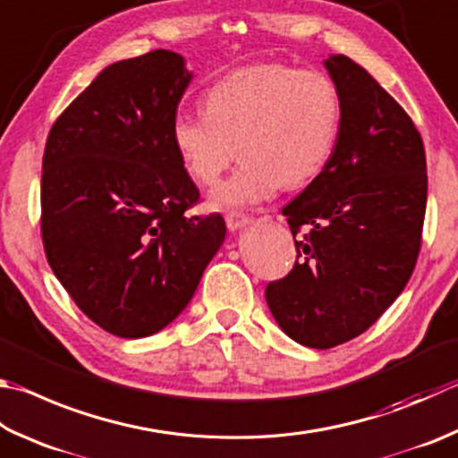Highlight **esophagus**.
<instances>
[{
  "label": "esophagus",
  "mask_w": 458,
  "mask_h": 458,
  "mask_svg": "<svg viewBox=\"0 0 458 458\" xmlns=\"http://www.w3.org/2000/svg\"><path fill=\"white\" fill-rule=\"evenodd\" d=\"M248 222H250V218H248L246 214H240V212H230V214H226V226H228L232 232L248 226Z\"/></svg>",
  "instance_id": "obj_1"
}]
</instances>
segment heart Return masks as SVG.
Instances as JSON below:
<instances>
[{
  "label": "heart",
  "instance_id": "obj_1",
  "mask_svg": "<svg viewBox=\"0 0 458 458\" xmlns=\"http://www.w3.org/2000/svg\"><path fill=\"white\" fill-rule=\"evenodd\" d=\"M343 106L335 81L318 70L256 64L230 72L204 94V114L178 112L172 144L190 178L218 182L234 160L242 165L210 194L214 210L262 204L282 184L298 188L332 160Z\"/></svg>",
  "mask_w": 458,
  "mask_h": 458
}]
</instances>
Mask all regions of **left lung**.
<instances>
[{
  "mask_svg": "<svg viewBox=\"0 0 458 458\" xmlns=\"http://www.w3.org/2000/svg\"><path fill=\"white\" fill-rule=\"evenodd\" d=\"M343 118L332 160L282 208L296 262L266 286L278 327L304 346L362 335L396 301L417 264L427 210V157L396 99L346 55L324 60Z\"/></svg>",
  "mask_w": 458,
  "mask_h": 458,
  "instance_id": "left-lung-1",
  "label": "left lung"
}]
</instances>
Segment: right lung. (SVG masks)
<instances>
[{
	"label": "right lung",
	"instance_id": "1",
	"mask_svg": "<svg viewBox=\"0 0 458 458\" xmlns=\"http://www.w3.org/2000/svg\"><path fill=\"white\" fill-rule=\"evenodd\" d=\"M190 81L184 57L168 49L115 62L46 142V258L78 309L120 338L168 327L226 238L220 214H186L200 192L172 144V120Z\"/></svg>",
	"mask_w": 458,
	"mask_h": 458
}]
</instances>
